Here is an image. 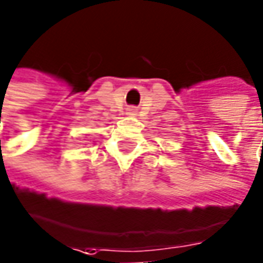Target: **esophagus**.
<instances>
[{"label":"esophagus","instance_id":"esophagus-1","mask_svg":"<svg viewBox=\"0 0 263 263\" xmlns=\"http://www.w3.org/2000/svg\"><path fill=\"white\" fill-rule=\"evenodd\" d=\"M135 114H137V109H135V107H129V109H128V114L126 115H132V116H134Z\"/></svg>","mask_w":263,"mask_h":263}]
</instances>
